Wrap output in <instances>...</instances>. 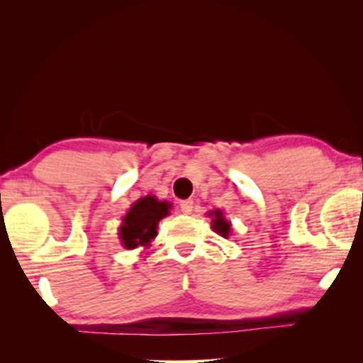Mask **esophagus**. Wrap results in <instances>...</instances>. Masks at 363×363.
Instances as JSON below:
<instances>
[{"label": "esophagus", "mask_w": 363, "mask_h": 363, "mask_svg": "<svg viewBox=\"0 0 363 363\" xmlns=\"http://www.w3.org/2000/svg\"><path fill=\"white\" fill-rule=\"evenodd\" d=\"M181 211L184 214H190L194 211V200H184L181 201Z\"/></svg>", "instance_id": "1"}]
</instances>
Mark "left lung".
<instances>
[{"instance_id":"left-lung-1","label":"left lung","mask_w":363,"mask_h":363,"mask_svg":"<svg viewBox=\"0 0 363 363\" xmlns=\"http://www.w3.org/2000/svg\"><path fill=\"white\" fill-rule=\"evenodd\" d=\"M208 216L211 218V229L218 233V235L227 238L230 235L232 230V224L229 219H225L224 213L220 210H214V211H208Z\"/></svg>"}]
</instances>
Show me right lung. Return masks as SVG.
<instances>
[{"label": "right lung", "mask_w": 363, "mask_h": 363, "mask_svg": "<svg viewBox=\"0 0 363 363\" xmlns=\"http://www.w3.org/2000/svg\"><path fill=\"white\" fill-rule=\"evenodd\" d=\"M173 205L167 200H158L155 195L140 196L134 201L125 216L121 218L118 227V238L126 250L139 247L149 248L153 238L157 237L158 223L169 216Z\"/></svg>", "instance_id": "1"}]
</instances>
